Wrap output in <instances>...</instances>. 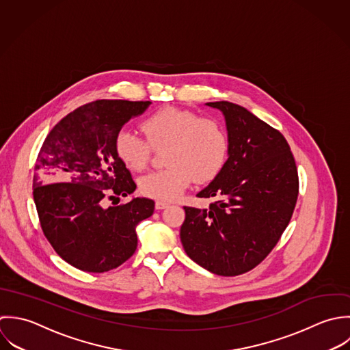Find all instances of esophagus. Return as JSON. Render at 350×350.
I'll use <instances>...</instances> for the list:
<instances>
[{"instance_id":"1","label":"esophagus","mask_w":350,"mask_h":350,"mask_svg":"<svg viewBox=\"0 0 350 350\" xmlns=\"http://www.w3.org/2000/svg\"><path fill=\"white\" fill-rule=\"evenodd\" d=\"M170 204L166 203V202H162V200H157L155 202V208L157 210H163V208H167Z\"/></svg>"}]
</instances>
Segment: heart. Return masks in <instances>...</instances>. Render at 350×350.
<instances>
[{
    "label": "heart",
    "mask_w": 350,
    "mask_h": 350,
    "mask_svg": "<svg viewBox=\"0 0 350 350\" xmlns=\"http://www.w3.org/2000/svg\"><path fill=\"white\" fill-rule=\"evenodd\" d=\"M146 138L131 130H120L115 152L126 167L140 172L150 163L154 150L165 151L167 167L142 177L140 192L159 200L180 198L193 181L206 184L223 167L228 152V137L213 118L165 107L142 122Z\"/></svg>",
    "instance_id": "heart-1"
}]
</instances>
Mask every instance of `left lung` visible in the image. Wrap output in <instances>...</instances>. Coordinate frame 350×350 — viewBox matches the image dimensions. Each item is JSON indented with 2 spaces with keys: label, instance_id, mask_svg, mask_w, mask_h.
I'll return each mask as SVG.
<instances>
[{
  "label": "left lung",
  "instance_id": "8db88e82",
  "mask_svg": "<svg viewBox=\"0 0 350 350\" xmlns=\"http://www.w3.org/2000/svg\"><path fill=\"white\" fill-rule=\"evenodd\" d=\"M228 133V159L198 198L204 210L184 207L180 238L196 264L219 276H238L261 264L278 245L299 195L289 144L246 108L215 101Z\"/></svg>",
  "mask_w": 350,
  "mask_h": 350
}]
</instances>
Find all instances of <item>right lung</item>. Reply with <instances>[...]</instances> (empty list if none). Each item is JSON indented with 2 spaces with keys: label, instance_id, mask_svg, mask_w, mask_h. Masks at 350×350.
Here are the masks:
<instances>
[{
  "label": "right lung",
  "instance_id": "right-lung-1",
  "mask_svg": "<svg viewBox=\"0 0 350 350\" xmlns=\"http://www.w3.org/2000/svg\"><path fill=\"white\" fill-rule=\"evenodd\" d=\"M148 105L88 103L66 115L40 147L33 174L40 227L58 256L77 269L103 273L120 267L137 250V226L154 212L155 203L143 198L104 207L105 200L137 188L115 152V138Z\"/></svg>",
  "mask_w": 350,
  "mask_h": 350
}]
</instances>
